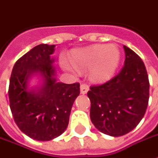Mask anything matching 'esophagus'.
<instances>
[{
	"label": "esophagus",
	"instance_id": "34e87169",
	"mask_svg": "<svg viewBox=\"0 0 158 158\" xmlns=\"http://www.w3.org/2000/svg\"><path fill=\"white\" fill-rule=\"evenodd\" d=\"M88 90H89V86L87 85L86 84H83V85H80V93L81 94H86Z\"/></svg>",
	"mask_w": 158,
	"mask_h": 158
}]
</instances>
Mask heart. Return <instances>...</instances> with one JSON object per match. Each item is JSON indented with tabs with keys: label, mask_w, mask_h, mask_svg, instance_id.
Wrapping results in <instances>:
<instances>
[{
	"label": "heart",
	"mask_w": 158,
	"mask_h": 158,
	"mask_svg": "<svg viewBox=\"0 0 158 158\" xmlns=\"http://www.w3.org/2000/svg\"><path fill=\"white\" fill-rule=\"evenodd\" d=\"M121 51L115 44L94 45L78 48L71 54V61L61 60L66 70L77 73L79 69H90V77L97 82L112 78L121 62Z\"/></svg>",
	"instance_id": "obj_1"
}]
</instances>
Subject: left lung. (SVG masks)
I'll use <instances>...</instances> for the list:
<instances>
[{
    "mask_svg": "<svg viewBox=\"0 0 158 158\" xmlns=\"http://www.w3.org/2000/svg\"><path fill=\"white\" fill-rule=\"evenodd\" d=\"M124 67L103 85L91 86L90 121L99 132L113 137L125 135L144 117L149 101L148 74L141 58L127 46Z\"/></svg>",
    "mask_w": 158,
    "mask_h": 158,
    "instance_id": "1",
    "label": "left lung"
}]
</instances>
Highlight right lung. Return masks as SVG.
Listing matches in <instances>:
<instances>
[{"instance_id": "obj_1", "label": "right lung", "mask_w": 158, "mask_h": 158, "mask_svg": "<svg viewBox=\"0 0 158 158\" xmlns=\"http://www.w3.org/2000/svg\"><path fill=\"white\" fill-rule=\"evenodd\" d=\"M56 45L42 44L22 56L10 78V109L19 128L35 140L48 141L67 129L72 107L79 95V84L57 82ZM33 77L37 84L30 85Z\"/></svg>"}]
</instances>
